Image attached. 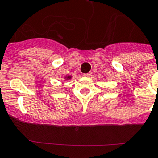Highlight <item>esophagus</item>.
I'll return each mask as SVG.
<instances>
[{"instance_id": "1", "label": "esophagus", "mask_w": 158, "mask_h": 158, "mask_svg": "<svg viewBox=\"0 0 158 158\" xmlns=\"http://www.w3.org/2000/svg\"><path fill=\"white\" fill-rule=\"evenodd\" d=\"M91 75H92V73H91V72H89V73H85V74H84V76H85V77H90Z\"/></svg>"}]
</instances>
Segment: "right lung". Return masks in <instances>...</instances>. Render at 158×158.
I'll use <instances>...</instances> for the list:
<instances>
[{
    "instance_id": "right-lung-1",
    "label": "right lung",
    "mask_w": 158,
    "mask_h": 158,
    "mask_svg": "<svg viewBox=\"0 0 158 158\" xmlns=\"http://www.w3.org/2000/svg\"><path fill=\"white\" fill-rule=\"evenodd\" d=\"M69 78H70V77H68V79H69Z\"/></svg>"
}]
</instances>
